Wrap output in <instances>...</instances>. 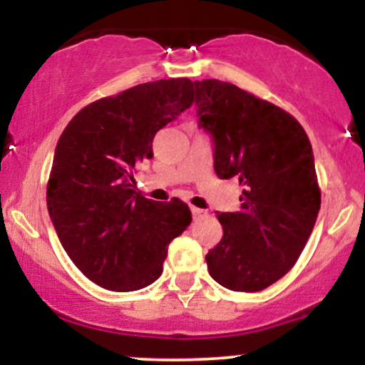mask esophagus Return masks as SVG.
Masks as SVG:
<instances>
[{"mask_svg": "<svg viewBox=\"0 0 365 365\" xmlns=\"http://www.w3.org/2000/svg\"><path fill=\"white\" fill-rule=\"evenodd\" d=\"M190 211H192V216H194V220H200V217H204L207 215L206 211H204V209H199V207H195V206H190Z\"/></svg>", "mask_w": 365, "mask_h": 365, "instance_id": "1", "label": "esophagus"}]
</instances>
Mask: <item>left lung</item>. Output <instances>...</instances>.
<instances>
[{"label": "left lung", "instance_id": "obj_1", "mask_svg": "<svg viewBox=\"0 0 365 365\" xmlns=\"http://www.w3.org/2000/svg\"><path fill=\"white\" fill-rule=\"evenodd\" d=\"M199 125L215 140V171L238 178L240 211L221 212L209 274L233 292H261L302 254L321 207L307 133L288 111L233 83L195 82Z\"/></svg>", "mask_w": 365, "mask_h": 365}]
</instances>
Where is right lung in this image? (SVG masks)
Instances as JSON below:
<instances>
[{
  "label": "right lung",
  "instance_id": "right-lung-1",
  "mask_svg": "<svg viewBox=\"0 0 365 365\" xmlns=\"http://www.w3.org/2000/svg\"><path fill=\"white\" fill-rule=\"evenodd\" d=\"M192 103L188 78L139 83L87 104L58 140L46 188L49 216L72 262L106 290L156 282L170 242L190 225L185 202L145 199L133 173L153 158L158 130Z\"/></svg>",
  "mask_w": 365,
  "mask_h": 365
}]
</instances>
